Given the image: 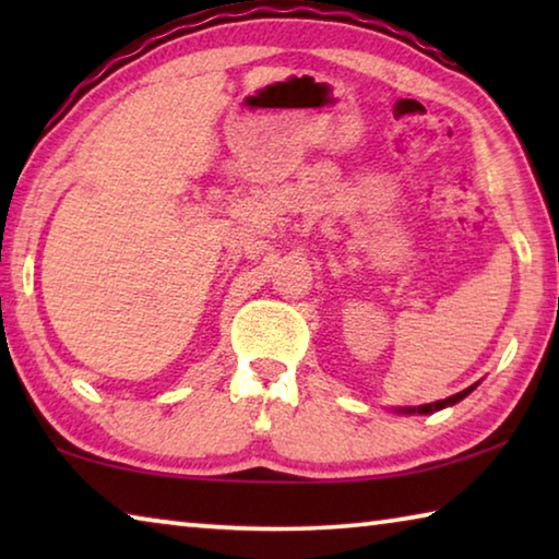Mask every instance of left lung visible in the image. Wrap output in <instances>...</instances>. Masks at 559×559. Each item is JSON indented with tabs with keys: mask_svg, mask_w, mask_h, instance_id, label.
<instances>
[{
	"mask_svg": "<svg viewBox=\"0 0 559 559\" xmlns=\"http://www.w3.org/2000/svg\"><path fill=\"white\" fill-rule=\"evenodd\" d=\"M476 386H478V382L471 384L468 390H463V392H459V394L447 396V400H439V402H433V404H421V406H409V409H396V412H402V414H433V412L447 409V406H453L456 402H461L463 396H468L473 390H476Z\"/></svg>",
	"mask_w": 559,
	"mask_h": 559,
	"instance_id": "left-lung-1",
	"label": "left lung"
}]
</instances>
